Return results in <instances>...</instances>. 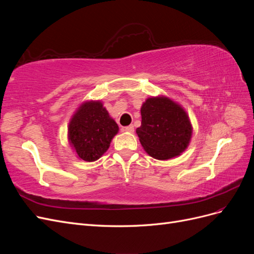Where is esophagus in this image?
<instances>
[{
	"mask_svg": "<svg viewBox=\"0 0 254 254\" xmlns=\"http://www.w3.org/2000/svg\"><path fill=\"white\" fill-rule=\"evenodd\" d=\"M125 131H127V132H130V133H132V132L134 131V127H133L132 125L127 126V127H125Z\"/></svg>",
	"mask_w": 254,
	"mask_h": 254,
	"instance_id": "1",
	"label": "esophagus"
}]
</instances>
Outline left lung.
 I'll use <instances>...</instances> for the list:
<instances>
[{
	"label": "left lung",
	"mask_w": 254,
	"mask_h": 254,
	"mask_svg": "<svg viewBox=\"0 0 254 254\" xmlns=\"http://www.w3.org/2000/svg\"><path fill=\"white\" fill-rule=\"evenodd\" d=\"M141 126L135 132L150 157L165 161L187 150L193 126L186 109L166 95L150 96L141 107Z\"/></svg>",
	"instance_id": "8db88e82"
}]
</instances>
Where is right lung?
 I'll return each mask as SVG.
<instances>
[{"instance_id": "right-lung-1", "label": "right lung", "mask_w": 254, "mask_h": 254, "mask_svg": "<svg viewBox=\"0 0 254 254\" xmlns=\"http://www.w3.org/2000/svg\"><path fill=\"white\" fill-rule=\"evenodd\" d=\"M119 126L102 101L82 102L70 119L67 140L79 160L94 162L108 150Z\"/></svg>"}]
</instances>
